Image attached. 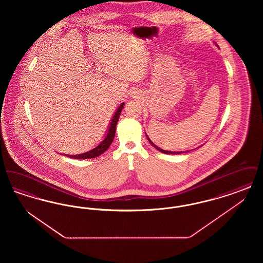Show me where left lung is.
Listing matches in <instances>:
<instances>
[{"label": "left lung", "mask_w": 263, "mask_h": 263, "mask_svg": "<svg viewBox=\"0 0 263 263\" xmlns=\"http://www.w3.org/2000/svg\"><path fill=\"white\" fill-rule=\"evenodd\" d=\"M147 136V138H148V140H149V142H150L151 145L154 147V148H156L157 150L160 151V152H162V153H163V154H168V155H179V154H181L182 152H171V151H165L163 150V149H161V148H159L158 146H156L152 141L150 140V138L148 137V135H146Z\"/></svg>", "instance_id": "obj_1"}]
</instances>
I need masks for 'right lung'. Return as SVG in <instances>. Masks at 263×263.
Instances as JSON below:
<instances>
[{"label":"right lung","instance_id":"add662e5","mask_svg":"<svg viewBox=\"0 0 263 263\" xmlns=\"http://www.w3.org/2000/svg\"><path fill=\"white\" fill-rule=\"evenodd\" d=\"M123 107H124V102H122L119 105V107L117 108V110L114 113L112 119H111V122L109 124L108 131H107L105 137L96 148H93V149H91L90 151H88L86 153H83V154H79V155H65V156H67L69 158H73V159H78V160H86V159L97 158V157L100 156L102 153H104L105 151L109 148V146L112 143L113 139H114V136H115V131H116V124L118 122L120 113L122 111Z\"/></svg>","mask_w":263,"mask_h":263}]
</instances>
